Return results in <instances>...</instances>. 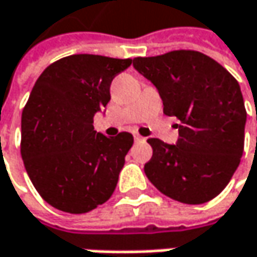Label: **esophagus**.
<instances>
[{"label":"esophagus","instance_id":"1","mask_svg":"<svg viewBox=\"0 0 257 257\" xmlns=\"http://www.w3.org/2000/svg\"><path fill=\"white\" fill-rule=\"evenodd\" d=\"M134 138H135V141H138V143H140V141H146V138H144V137H141V135H138V134H135V135H134Z\"/></svg>","mask_w":257,"mask_h":257}]
</instances>
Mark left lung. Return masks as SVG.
<instances>
[{
  "mask_svg": "<svg viewBox=\"0 0 257 257\" xmlns=\"http://www.w3.org/2000/svg\"><path fill=\"white\" fill-rule=\"evenodd\" d=\"M134 67L159 91L163 113L178 119L176 144L149 140L147 178L181 203L215 198L237 171L244 149L247 113L238 82L218 61L190 50L137 57Z\"/></svg>",
  "mask_w": 257,
  "mask_h": 257,
  "instance_id": "obj_1",
  "label": "left lung"
}]
</instances>
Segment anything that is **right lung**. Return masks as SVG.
<instances>
[{"label": "right lung", "instance_id": "1", "mask_svg": "<svg viewBox=\"0 0 257 257\" xmlns=\"http://www.w3.org/2000/svg\"><path fill=\"white\" fill-rule=\"evenodd\" d=\"M131 63L75 54L50 64L35 82L22 114V159L53 207L78 215L111 197L134 137L108 138L92 123L110 101L113 78Z\"/></svg>", "mask_w": 257, "mask_h": 257}]
</instances>
